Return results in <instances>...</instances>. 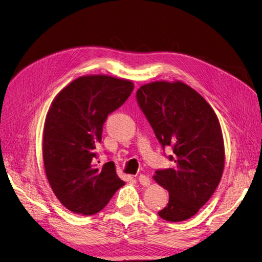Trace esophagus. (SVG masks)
<instances>
[{
	"label": "esophagus",
	"instance_id": "1",
	"mask_svg": "<svg viewBox=\"0 0 262 262\" xmlns=\"http://www.w3.org/2000/svg\"><path fill=\"white\" fill-rule=\"evenodd\" d=\"M138 180H139L140 184L142 186H144V187H148L149 184H150V179L147 176H145V175H140L138 177Z\"/></svg>",
	"mask_w": 262,
	"mask_h": 262
}]
</instances>
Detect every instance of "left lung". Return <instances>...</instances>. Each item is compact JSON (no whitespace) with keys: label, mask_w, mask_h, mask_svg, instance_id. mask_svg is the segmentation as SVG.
<instances>
[{"label":"left lung","mask_w":262,"mask_h":262,"mask_svg":"<svg viewBox=\"0 0 262 262\" xmlns=\"http://www.w3.org/2000/svg\"><path fill=\"white\" fill-rule=\"evenodd\" d=\"M137 100L172 168L155 171L169 201L158 215L168 222L192 217L209 201L223 175L225 150L219 119L201 95L180 81L142 85Z\"/></svg>","instance_id":"obj_1"}]
</instances>
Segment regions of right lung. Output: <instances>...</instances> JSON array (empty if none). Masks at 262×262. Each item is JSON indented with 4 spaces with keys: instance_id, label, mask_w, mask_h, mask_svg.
Instances as JSON below:
<instances>
[{
    "instance_id": "right-lung-1",
    "label": "right lung",
    "mask_w": 262,
    "mask_h": 262,
    "mask_svg": "<svg viewBox=\"0 0 262 262\" xmlns=\"http://www.w3.org/2000/svg\"><path fill=\"white\" fill-rule=\"evenodd\" d=\"M133 89L129 80L85 75L53 99L43 126V164L53 193L71 212L96 214L124 185L114 162L94 163L95 149L108 115L124 104Z\"/></svg>"
}]
</instances>
